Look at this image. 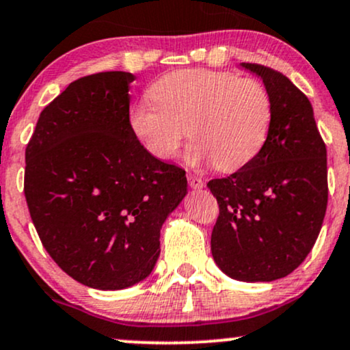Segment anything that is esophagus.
Listing matches in <instances>:
<instances>
[{
    "label": "esophagus",
    "instance_id": "esophagus-1",
    "mask_svg": "<svg viewBox=\"0 0 350 350\" xmlns=\"http://www.w3.org/2000/svg\"><path fill=\"white\" fill-rule=\"evenodd\" d=\"M188 183H190L191 188H195V190H201V188L204 187V180L200 178V176L196 175H188Z\"/></svg>",
    "mask_w": 350,
    "mask_h": 350
}]
</instances>
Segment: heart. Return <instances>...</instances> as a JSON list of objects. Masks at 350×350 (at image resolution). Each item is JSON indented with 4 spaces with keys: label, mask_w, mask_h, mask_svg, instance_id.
<instances>
[{
    "label": "heart",
    "mask_w": 350,
    "mask_h": 350,
    "mask_svg": "<svg viewBox=\"0 0 350 350\" xmlns=\"http://www.w3.org/2000/svg\"><path fill=\"white\" fill-rule=\"evenodd\" d=\"M150 100L131 108L129 126L152 157L170 160L187 137L193 165L211 160L217 170L247 165L265 146L273 119V101L257 78L231 72L188 68L159 78Z\"/></svg>",
    "instance_id": "b5f03b06"
}]
</instances>
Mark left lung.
I'll use <instances>...</instances> for the list:
<instances>
[{
    "label": "left lung",
    "instance_id": "obj_1",
    "mask_svg": "<svg viewBox=\"0 0 350 350\" xmlns=\"http://www.w3.org/2000/svg\"><path fill=\"white\" fill-rule=\"evenodd\" d=\"M256 72L272 94L269 139L247 165L208 188L219 204L213 258L229 277L272 282L286 277L313 249L327 206V157L306 94L283 73Z\"/></svg>",
    "mask_w": 350,
    "mask_h": 350
}]
</instances>
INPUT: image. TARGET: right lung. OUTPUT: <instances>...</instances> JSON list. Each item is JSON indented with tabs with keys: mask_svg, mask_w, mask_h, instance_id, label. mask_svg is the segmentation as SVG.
Segmentation results:
<instances>
[{
	"mask_svg": "<svg viewBox=\"0 0 350 350\" xmlns=\"http://www.w3.org/2000/svg\"><path fill=\"white\" fill-rule=\"evenodd\" d=\"M127 72L72 81L26 147L24 195L40 242L73 280L121 290L144 280L160 228L187 195L182 167L152 157L129 126Z\"/></svg>",
	"mask_w": 350,
	"mask_h": 350,
	"instance_id": "right-lung-1",
	"label": "right lung"
}]
</instances>
